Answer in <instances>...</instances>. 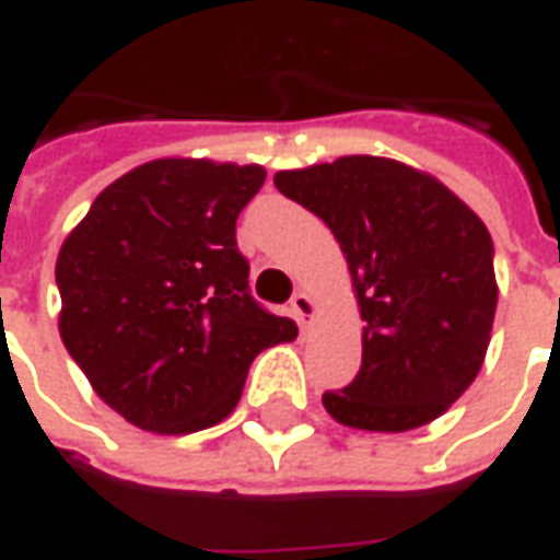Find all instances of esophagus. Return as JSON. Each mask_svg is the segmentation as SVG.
Wrapping results in <instances>:
<instances>
[{
	"label": "esophagus",
	"instance_id": "34e87169",
	"mask_svg": "<svg viewBox=\"0 0 560 560\" xmlns=\"http://www.w3.org/2000/svg\"><path fill=\"white\" fill-rule=\"evenodd\" d=\"M291 312H293V317L300 320V327H305V324H308V320L317 315V303L312 300V296H308V293L300 291L291 300Z\"/></svg>",
	"mask_w": 560,
	"mask_h": 560
}]
</instances>
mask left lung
I'll return each mask as SVG.
<instances>
[{"instance_id": "left-lung-1", "label": "left lung", "mask_w": 560, "mask_h": 560, "mask_svg": "<svg viewBox=\"0 0 560 560\" xmlns=\"http://www.w3.org/2000/svg\"><path fill=\"white\" fill-rule=\"evenodd\" d=\"M276 188L339 240L365 320L363 365L324 393L329 417L365 432L441 417L474 384L492 336L486 224L434 176L377 155L281 171Z\"/></svg>"}]
</instances>
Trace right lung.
<instances>
[{"mask_svg": "<svg viewBox=\"0 0 560 560\" xmlns=\"http://www.w3.org/2000/svg\"><path fill=\"white\" fill-rule=\"evenodd\" d=\"M257 164L147 161L95 197L56 260L59 336L92 389L143 432L221 422L260 351L296 339L248 291L236 219Z\"/></svg>", "mask_w": 560, "mask_h": 560, "instance_id": "obj_1", "label": "right lung"}]
</instances>
